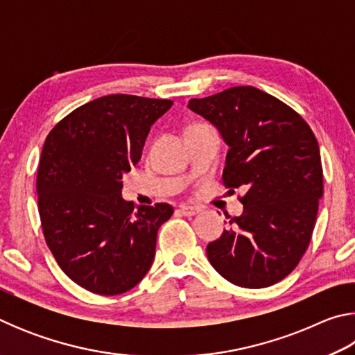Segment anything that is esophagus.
<instances>
[{
  "label": "esophagus",
  "mask_w": 355,
  "mask_h": 355,
  "mask_svg": "<svg viewBox=\"0 0 355 355\" xmlns=\"http://www.w3.org/2000/svg\"><path fill=\"white\" fill-rule=\"evenodd\" d=\"M178 211L182 213V214H184V216H196V214L200 213V208L191 207V205H182V207H180Z\"/></svg>",
  "instance_id": "esophagus-1"
}]
</instances>
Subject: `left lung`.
I'll use <instances>...</instances> for the list:
<instances>
[{
    "label": "left lung",
    "mask_w": 355,
    "mask_h": 355,
    "mask_svg": "<svg viewBox=\"0 0 355 355\" xmlns=\"http://www.w3.org/2000/svg\"><path fill=\"white\" fill-rule=\"evenodd\" d=\"M188 107L209 120L230 147L225 188L245 189L243 214L207 245L209 263L233 285L277 284L307 250L322 197L313 131L284 101L252 86L192 98Z\"/></svg>",
    "instance_id": "left-lung-1"
}]
</instances>
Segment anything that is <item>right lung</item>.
I'll return each instance as SVG.
<instances>
[{
	"mask_svg": "<svg viewBox=\"0 0 355 355\" xmlns=\"http://www.w3.org/2000/svg\"><path fill=\"white\" fill-rule=\"evenodd\" d=\"M172 100L114 94L76 107L48 133L37 171L39 214L59 268L84 290L135 288L155 258L169 203L122 199V177L141 159L150 127Z\"/></svg>",
	"mask_w": 355,
	"mask_h": 355,
	"instance_id": "1",
	"label": "right lung"
}]
</instances>
